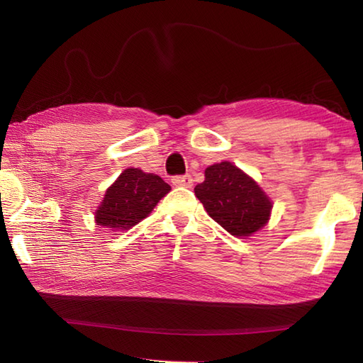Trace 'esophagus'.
<instances>
[{"instance_id": "esophagus-1", "label": "esophagus", "mask_w": 363, "mask_h": 363, "mask_svg": "<svg viewBox=\"0 0 363 363\" xmlns=\"http://www.w3.org/2000/svg\"><path fill=\"white\" fill-rule=\"evenodd\" d=\"M172 182H173V186H176V187H187L189 189V187L194 186V179H191V176H189V174L174 176Z\"/></svg>"}]
</instances>
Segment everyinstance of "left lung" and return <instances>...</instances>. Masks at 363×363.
Here are the masks:
<instances>
[{
	"instance_id": "8db88e82",
	"label": "left lung",
	"mask_w": 363,
	"mask_h": 363,
	"mask_svg": "<svg viewBox=\"0 0 363 363\" xmlns=\"http://www.w3.org/2000/svg\"><path fill=\"white\" fill-rule=\"evenodd\" d=\"M195 195L209 217L238 238L264 228L273 209L259 184L228 160L206 168L204 182L195 187Z\"/></svg>"
}]
</instances>
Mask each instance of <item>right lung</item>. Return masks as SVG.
<instances>
[{"label":"right lung","mask_w":363,"mask_h":363,"mask_svg":"<svg viewBox=\"0 0 363 363\" xmlns=\"http://www.w3.org/2000/svg\"><path fill=\"white\" fill-rule=\"evenodd\" d=\"M172 187L160 176L126 168L106 190L95 223L111 230H128L148 217Z\"/></svg>","instance_id":"1"}]
</instances>
